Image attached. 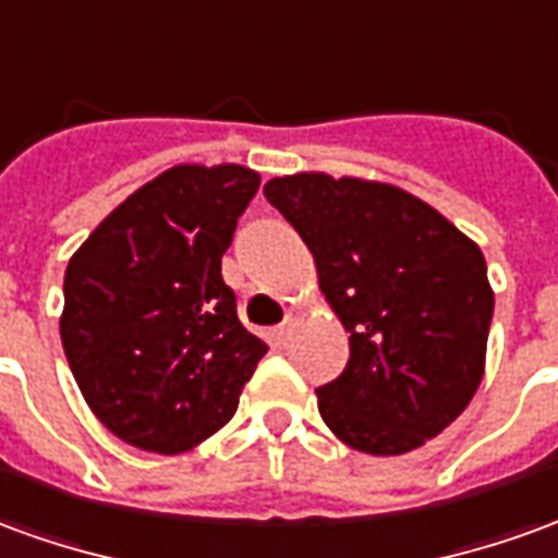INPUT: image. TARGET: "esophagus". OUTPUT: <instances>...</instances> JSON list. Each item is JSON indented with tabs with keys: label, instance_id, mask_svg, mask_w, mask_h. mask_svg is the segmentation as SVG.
<instances>
[{
	"label": "esophagus",
	"instance_id": "esophagus-1",
	"mask_svg": "<svg viewBox=\"0 0 558 558\" xmlns=\"http://www.w3.org/2000/svg\"><path fill=\"white\" fill-rule=\"evenodd\" d=\"M292 326H295V319H292V317L283 319V323H280V326H278V338H287V335H290Z\"/></svg>",
	"mask_w": 558,
	"mask_h": 558
}]
</instances>
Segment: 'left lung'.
<instances>
[{
	"instance_id": "8db88e82",
	"label": "left lung",
	"mask_w": 558,
	"mask_h": 558,
	"mask_svg": "<svg viewBox=\"0 0 558 558\" xmlns=\"http://www.w3.org/2000/svg\"><path fill=\"white\" fill-rule=\"evenodd\" d=\"M263 193L314 253L319 290L350 332L347 368L317 389L323 423L372 456L441 435L486 365L496 295L481 247L392 184L299 171Z\"/></svg>"
}]
</instances>
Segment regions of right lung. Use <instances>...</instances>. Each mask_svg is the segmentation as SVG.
Returning <instances> with one entry per match:
<instances>
[{
	"mask_svg": "<svg viewBox=\"0 0 558 558\" xmlns=\"http://www.w3.org/2000/svg\"><path fill=\"white\" fill-rule=\"evenodd\" d=\"M256 190L247 166H174L69 259L62 350L89 411L120 441L184 453L235 414L268 347L241 326L220 259Z\"/></svg>",
	"mask_w": 558,
	"mask_h": 558,
	"instance_id": "right-lung-1",
	"label": "right lung"
}]
</instances>
